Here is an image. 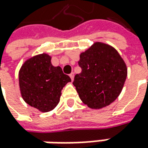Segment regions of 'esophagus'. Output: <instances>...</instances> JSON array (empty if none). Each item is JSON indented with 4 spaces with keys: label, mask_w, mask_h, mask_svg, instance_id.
<instances>
[{
    "label": "esophagus",
    "mask_w": 148,
    "mask_h": 148,
    "mask_svg": "<svg viewBox=\"0 0 148 148\" xmlns=\"http://www.w3.org/2000/svg\"><path fill=\"white\" fill-rule=\"evenodd\" d=\"M69 77H70L71 80L73 81V80H74V73H71V74H69Z\"/></svg>",
    "instance_id": "34e87169"
}]
</instances>
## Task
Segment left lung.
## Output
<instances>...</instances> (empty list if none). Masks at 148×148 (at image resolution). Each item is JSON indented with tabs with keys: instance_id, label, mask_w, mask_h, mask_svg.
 <instances>
[{
	"instance_id": "obj_1",
	"label": "left lung",
	"mask_w": 148,
	"mask_h": 148,
	"mask_svg": "<svg viewBox=\"0 0 148 148\" xmlns=\"http://www.w3.org/2000/svg\"><path fill=\"white\" fill-rule=\"evenodd\" d=\"M82 72L73 84L83 103L92 109H101L120 96L127 78V66L110 45L96 42L80 54Z\"/></svg>"
}]
</instances>
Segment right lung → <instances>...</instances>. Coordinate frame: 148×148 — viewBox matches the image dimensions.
<instances>
[{"label": "right lung", "mask_w": 148, "mask_h": 148, "mask_svg": "<svg viewBox=\"0 0 148 148\" xmlns=\"http://www.w3.org/2000/svg\"><path fill=\"white\" fill-rule=\"evenodd\" d=\"M51 56L42 53L26 60L18 71V85L23 101L41 112L58 105L61 90L71 79L60 66L52 65Z\"/></svg>", "instance_id": "add662e5"}]
</instances>
